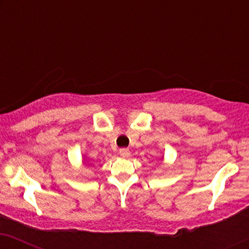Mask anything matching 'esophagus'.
I'll return each mask as SVG.
<instances>
[{
	"mask_svg": "<svg viewBox=\"0 0 249 249\" xmlns=\"http://www.w3.org/2000/svg\"><path fill=\"white\" fill-rule=\"evenodd\" d=\"M119 154H120L121 158L125 159V158H128L129 155H130V151H129L128 148H121L120 151H119Z\"/></svg>",
	"mask_w": 249,
	"mask_h": 249,
	"instance_id": "1",
	"label": "esophagus"
}]
</instances>
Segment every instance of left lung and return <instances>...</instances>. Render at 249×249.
Instances as JSON below:
<instances>
[{
	"label": "left lung",
	"mask_w": 249,
	"mask_h": 249,
	"mask_svg": "<svg viewBox=\"0 0 249 249\" xmlns=\"http://www.w3.org/2000/svg\"><path fill=\"white\" fill-rule=\"evenodd\" d=\"M162 160H163V159H162Z\"/></svg>",
	"instance_id": "8db88e82"
}]
</instances>
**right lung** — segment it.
Instances as JSON below:
<instances>
[{
	"instance_id": "add662e5",
	"label": "right lung",
	"mask_w": 249,
	"mask_h": 249,
	"mask_svg": "<svg viewBox=\"0 0 249 249\" xmlns=\"http://www.w3.org/2000/svg\"><path fill=\"white\" fill-rule=\"evenodd\" d=\"M84 163H85V161H84Z\"/></svg>"
}]
</instances>
